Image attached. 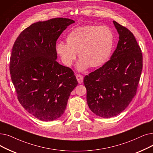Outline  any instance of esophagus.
Segmentation results:
<instances>
[{
	"label": "esophagus",
	"mask_w": 153,
	"mask_h": 153,
	"mask_svg": "<svg viewBox=\"0 0 153 153\" xmlns=\"http://www.w3.org/2000/svg\"><path fill=\"white\" fill-rule=\"evenodd\" d=\"M76 79L78 81L79 84H81L83 82V76L80 74H77L76 75Z\"/></svg>",
	"instance_id": "34e87169"
}]
</instances>
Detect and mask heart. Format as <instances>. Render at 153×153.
Masks as SVG:
<instances>
[{
	"instance_id": "obj_1",
	"label": "heart",
	"mask_w": 153,
	"mask_h": 153,
	"mask_svg": "<svg viewBox=\"0 0 153 153\" xmlns=\"http://www.w3.org/2000/svg\"><path fill=\"white\" fill-rule=\"evenodd\" d=\"M67 43L56 44V51L62 63L71 66L78 53L81 59L77 62L78 70L83 71L90 65L97 68L108 61L113 48L114 34L105 25H87L71 31L67 37Z\"/></svg>"
}]
</instances>
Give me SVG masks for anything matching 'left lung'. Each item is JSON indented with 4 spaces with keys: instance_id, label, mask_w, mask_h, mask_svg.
Segmentation results:
<instances>
[{
    "instance_id": "left-lung-1",
    "label": "left lung",
    "mask_w": 153,
    "mask_h": 153,
    "mask_svg": "<svg viewBox=\"0 0 153 153\" xmlns=\"http://www.w3.org/2000/svg\"><path fill=\"white\" fill-rule=\"evenodd\" d=\"M119 34L110 60L84 79L87 102L96 115L110 118L120 114L136 94L143 68V55L133 34L113 21Z\"/></svg>"
}]
</instances>
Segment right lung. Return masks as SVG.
Returning a JSON list of instances; mask_svg holds the SVG:
<instances>
[{"mask_svg":"<svg viewBox=\"0 0 153 153\" xmlns=\"http://www.w3.org/2000/svg\"><path fill=\"white\" fill-rule=\"evenodd\" d=\"M74 22L54 18L34 23L20 34L13 45L9 68L17 99L41 121L60 117L78 84L72 70L56 61V51L59 37Z\"/></svg>","mask_w":153,"mask_h":153,"instance_id":"add662e5","label":"right lung"}]
</instances>
